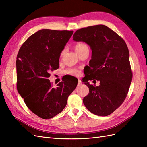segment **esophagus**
I'll return each mask as SVG.
<instances>
[{
    "label": "esophagus",
    "instance_id": "34e87169",
    "mask_svg": "<svg viewBox=\"0 0 147 147\" xmlns=\"http://www.w3.org/2000/svg\"><path fill=\"white\" fill-rule=\"evenodd\" d=\"M78 85H80V84H82V81H81L80 79H78Z\"/></svg>",
    "mask_w": 147,
    "mask_h": 147
}]
</instances>
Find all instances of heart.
<instances>
[{"label": "heart", "mask_w": 147, "mask_h": 147, "mask_svg": "<svg viewBox=\"0 0 147 147\" xmlns=\"http://www.w3.org/2000/svg\"><path fill=\"white\" fill-rule=\"evenodd\" d=\"M87 48H88V47L86 44L84 43H78L75 45V51L77 52V53H80ZM64 72L67 75H73V76H77V75L80 74V71L77 68H69L65 70Z\"/></svg>", "instance_id": "obj_1"}]
</instances>
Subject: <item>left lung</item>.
I'll use <instances>...</instances> for the list:
<instances>
[{"label":"left lung","instance_id":"left-lung-1","mask_svg":"<svg viewBox=\"0 0 147 147\" xmlns=\"http://www.w3.org/2000/svg\"><path fill=\"white\" fill-rule=\"evenodd\" d=\"M73 40L86 43L92 50L90 65L84 69L83 82L90 91L83 98V104L93 114L107 116L123 104L132 81L126 43L113 30L102 24L77 30ZM92 79L99 81L100 85H90L88 80Z\"/></svg>","mask_w":147,"mask_h":147}]
</instances>
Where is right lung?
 Wrapping results in <instances>:
<instances>
[{
    "mask_svg": "<svg viewBox=\"0 0 147 147\" xmlns=\"http://www.w3.org/2000/svg\"><path fill=\"white\" fill-rule=\"evenodd\" d=\"M73 30L42 29L26 40L16 57L17 89L26 106L43 119H50L65 108L78 80H63L53 88L50 71L59 67V57Z\"/></svg>",
    "mask_w": 147,
    "mask_h": 147,
    "instance_id": "1",
    "label": "right lung"
}]
</instances>
